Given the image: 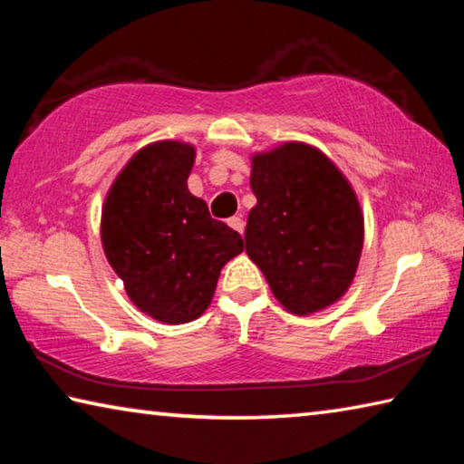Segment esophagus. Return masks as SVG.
I'll return each instance as SVG.
<instances>
[{
    "mask_svg": "<svg viewBox=\"0 0 464 464\" xmlns=\"http://www.w3.org/2000/svg\"><path fill=\"white\" fill-rule=\"evenodd\" d=\"M229 227H231V229L237 231L239 235H243V229H246V223H243L241 217H231L229 218Z\"/></svg>",
    "mask_w": 464,
    "mask_h": 464,
    "instance_id": "1",
    "label": "esophagus"
}]
</instances>
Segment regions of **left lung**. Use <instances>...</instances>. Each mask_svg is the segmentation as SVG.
Instances as JSON below:
<instances>
[{
    "instance_id": "left-lung-1",
    "label": "left lung",
    "mask_w": 464,
    "mask_h": 464,
    "mask_svg": "<svg viewBox=\"0 0 464 464\" xmlns=\"http://www.w3.org/2000/svg\"><path fill=\"white\" fill-rule=\"evenodd\" d=\"M246 251L295 315L340 301L356 276L364 215L342 169L303 140L251 155Z\"/></svg>"
}]
</instances>
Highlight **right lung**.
I'll return each instance as SVG.
<instances>
[{"label": "right lung", "mask_w": 464, "mask_h": 464, "mask_svg": "<svg viewBox=\"0 0 464 464\" xmlns=\"http://www.w3.org/2000/svg\"><path fill=\"white\" fill-rule=\"evenodd\" d=\"M196 147L155 140L130 157L102 207V247L132 304L169 325L198 319L243 239L188 190Z\"/></svg>", "instance_id": "add662e5"}]
</instances>
